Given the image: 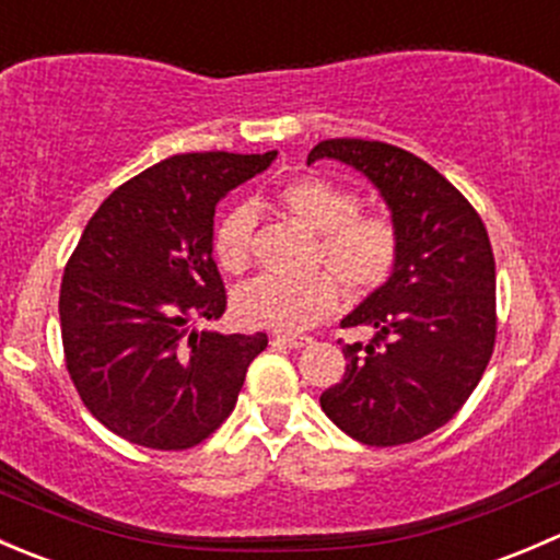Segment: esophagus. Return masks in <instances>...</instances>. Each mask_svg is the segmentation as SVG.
I'll return each mask as SVG.
<instances>
[{
  "label": "esophagus",
  "mask_w": 560,
  "mask_h": 560,
  "mask_svg": "<svg viewBox=\"0 0 560 560\" xmlns=\"http://www.w3.org/2000/svg\"><path fill=\"white\" fill-rule=\"evenodd\" d=\"M276 341L284 343V347H290V349H301V347H308V343H312V338L298 336V332H281V336H276Z\"/></svg>",
  "instance_id": "obj_1"
}]
</instances>
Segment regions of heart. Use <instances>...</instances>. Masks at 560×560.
Masks as SVG:
<instances>
[{
    "instance_id": "1",
    "label": "heart",
    "mask_w": 560,
    "mask_h": 560,
    "mask_svg": "<svg viewBox=\"0 0 560 560\" xmlns=\"http://www.w3.org/2000/svg\"><path fill=\"white\" fill-rule=\"evenodd\" d=\"M276 202L295 222L322 235L319 262L330 268L349 298L363 301L387 284L398 265L400 238L385 213H360V197L319 175L287 180L276 189ZM254 211L238 206L219 222L213 254L230 273H244L252 262ZM338 284L319 273L306 281L257 276L235 292V314L252 327L295 332L306 330L338 306Z\"/></svg>"
}]
</instances>
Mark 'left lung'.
I'll return each instance as SVG.
<instances>
[{
    "mask_svg": "<svg viewBox=\"0 0 560 560\" xmlns=\"http://www.w3.org/2000/svg\"><path fill=\"white\" fill-rule=\"evenodd\" d=\"M336 160L376 186L398 228L400 254L382 290L341 327H371L347 343V374L319 395L347 436L395 447L457 415L482 380L495 343V259L466 197L428 162L380 140H322L308 165Z\"/></svg>",
    "mask_w": 560,
    "mask_h": 560,
    "instance_id": "left-lung-1",
    "label": "left lung"
}]
</instances>
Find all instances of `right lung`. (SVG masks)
I'll use <instances>...</instances> for the list:
<instances>
[{
	"instance_id": "add662e5",
	"label": "right lung",
	"mask_w": 560,
	"mask_h": 560,
	"mask_svg": "<svg viewBox=\"0 0 560 560\" xmlns=\"http://www.w3.org/2000/svg\"><path fill=\"white\" fill-rule=\"evenodd\" d=\"M273 160L276 151L171 156L89 219L61 279V341L78 395L116 436L186 450L235 409L268 336L191 325L228 306L213 262L219 200Z\"/></svg>"
}]
</instances>
